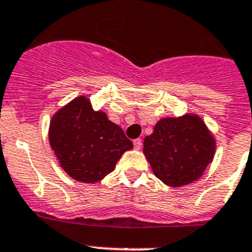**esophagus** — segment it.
I'll list each match as a JSON object with an SVG mask.
<instances>
[{
  "instance_id": "34e87169",
  "label": "esophagus",
  "mask_w": 252,
  "mask_h": 252,
  "mask_svg": "<svg viewBox=\"0 0 252 252\" xmlns=\"http://www.w3.org/2000/svg\"><path fill=\"white\" fill-rule=\"evenodd\" d=\"M133 144H134L135 149H140V148H142V139L137 138V139L133 140Z\"/></svg>"
}]
</instances>
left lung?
<instances>
[{
	"label": "left lung",
	"mask_w": 252,
	"mask_h": 252,
	"mask_svg": "<svg viewBox=\"0 0 252 252\" xmlns=\"http://www.w3.org/2000/svg\"><path fill=\"white\" fill-rule=\"evenodd\" d=\"M143 144L153 173L169 187L198 180L214 159L216 149L206 124L194 114L163 118Z\"/></svg>",
	"instance_id": "8db88e82"
}]
</instances>
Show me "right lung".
Wrapping results in <instances>:
<instances>
[{"instance_id":"obj_1","label":"right lung","mask_w":252,"mask_h":252,"mask_svg":"<svg viewBox=\"0 0 252 252\" xmlns=\"http://www.w3.org/2000/svg\"><path fill=\"white\" fill-rule=\"evenodd\" d=\"M49 140L61 168L85 183L103 180L114 171L122 154L133 148L123 129L105 113L95 112L85 96L75 98L54 114Z\"/></svg>"}]
</instances>
